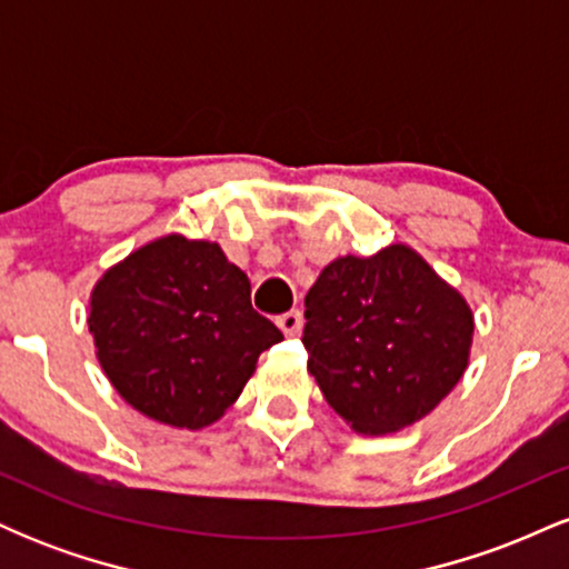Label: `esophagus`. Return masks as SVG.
I'll list each match as a JSON object with an SVG mask.
<instances>
[{"label":"esophagus","mask_w":569,"mask_h":569,"mask_svg":"<svg viewBox=\"0 0 569 569\" xmlns=\"http://www.w3.org/2000/svg\"><path fill=\"white\" fill-rule=\"evenodd\" d=\"M276 323L286 337H297L299 331H302V312H299V310L283 312V316L276 318Z\"/></svg>","instance_id":"34e87169"}]
</instances>
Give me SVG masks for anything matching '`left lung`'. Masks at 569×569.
<instances>
[{"mask_svg":"<svg viewBox=\"0 0 569 569\" xmlns=\"http://www.w3.org/2000/svg\"><path fill=\"white\" fill-rule=\"evenodd\" d=\"M307 371L358 433L422 420L468 367L473 312L409 246L339 257L305 297Z\"/></svg>","mask_w":569,"mask_h":569,"instance_id":"1","label":"left lung"}]
</instances>
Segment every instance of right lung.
Wrapping results in <instances>:
<instances>
[{
    "instance_id": "add662e5",
    "label": "right lung",
    "mask_w": 569,
    "mask_h": 569,
    "mask_svg": "<svg viewBox=\"0 0 569 569\" xmlns=\"http://www.w3.org/2000/svg\"><path fill=\"white\" fill-rule=\"evenodd\" d=\"M90 335L109 382L173 428L217 422L283 335L251 307L246 272L208 240L166 234L103 272Z\"/></svg>"
}]
</instances>
